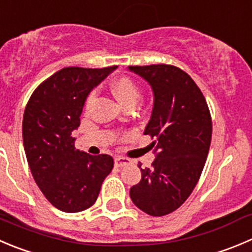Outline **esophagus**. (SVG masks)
<instances>
[{
    "mask_svg": "<svg viewBox=\"0 0 252 252\" xmlns=\"http://www.w3.org/2000/svg\"><path fill=\"white\" fill-rule=\"evenodd\" d=\"M131 160L126 157H121V156H117L115 157V166L116 167H122L126 166V164H130Z\"/></svg>",
    "mask_w": 252,
    "mask_h": 252,
    "instance_id": "esophagus-1",
    "label": "esophagus"
}]
</instances>
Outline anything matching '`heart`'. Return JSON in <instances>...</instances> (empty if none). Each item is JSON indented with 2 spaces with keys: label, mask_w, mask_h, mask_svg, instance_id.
I'll return each instance as SVG.
<instances>
[{
  "label": "heart",
  "mask_w": 252,
  "mask_h": 252,
  "mask_svg": "<svg viewBox=\"0 0 252 252\" xmlns=\"http://www.w3.org/2000/svg\"><path fill=\"white\" fill-rule=\"evenodd\" d=\"M110 88H111V92L115 97L124 106L128 104H136L138 96H140V89H138L137 84L128 76H120V78L115 79ZM93 100H94V93L89 94V96L86 97L85 107L90 106Z\"/></svg>",
  "instance_id": "obj_1"
}]
</instances>
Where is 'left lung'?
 Instances as JSON below:
<instances>
[{
    "mask_svg": "<svg viewBox=\"0 0 252 252\" xmlns=\"http://www.w3.org/2000/svg\"><path fill=\"white\" fill-rule=\"evenodd\" d=\"M155 94L145 135L157 151L150 168L130 189L133 204L152 217L178 209L190 195L204 168L212 142V116L204 95L193 79L171 64L132 65Z\"/></svg>",
    "mask_w": 252,
    "mask_h": 252,
    "instance_id": "obj_1",
    "label": "left lung"
}]
</instances>
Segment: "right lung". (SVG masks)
I'll return each mask as SVG.
<instances>
[{
	"label": "right lung",
	"instance_id": "add662e5",
	"mask_svg": "<svg viewBox=\"0 0 252 252\" xmlns=\"http://www.w3.org/2000/svg\"><path fill=\"white\" fill-rule=\"evenodd\" d=\"M116 68L61 69L37 86L26 105L22 133L31 172L48 202L62 212L92 207L114 168L111 156L76 150L73 131L89 93Z\"/></svg>",
	"mask_w": 252,
	"mask_h": 252
}]
</instances>
